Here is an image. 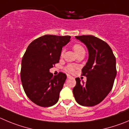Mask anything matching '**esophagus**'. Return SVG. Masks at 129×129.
Here are the masks:
<instances>
[{
	"instance_id": "34e87169",
	"label": "esophagus",
	"mask_w": 129,
	"mask_h": 129,
	"mask_svg": "<svg viewBox=\"0 0 129 129\" xmlns=\"http://www.w3.org/2000/svg\"><path fill=\"white\" fill-rule=\"evenodd\" d=\"M67 78H73V77H72L71 75H69V74H67Z\"/></svg>"
}]
</instances>
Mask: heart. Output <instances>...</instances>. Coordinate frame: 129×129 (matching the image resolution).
I'll return each instance as SVG.
<instances>
[{"instance_id": "b5f03b06", "label": "heart", "mask_w": 129, "mask_h": 129, "mask_svg": "<svg viewBox=\"0 0 129 129\" xmlns=\"http://www.w3.org/2000/svg\"><path fill=\"white\" fill-rule=\"evenodd\" d=\"M73 50L74 51H75L76 53H78L80 51H83V50H84V48H83L82 46H81L80 44H76L73 46ZM61 56H62L63 55V51H62L60 54ZM77 67L74 64H69L65 67V70L69 73H74L75 72L76 69Z\"/></svg>"}]
</instances>
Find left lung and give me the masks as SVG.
<instances>
[{"label": "left lung", "mask_w": 129, "mask_h": 129, "mask_svg": "<svg viewBox=\"0 0 129 129\" xmlns=\"http://www.w3.org/2000/svg\"><path fill=\"white\" fill-rule=\"evenodd\" d=\"M76 38L86 46L89 56L81 71L86 81L76 78L73 94L80 105L93 106L101 103L113 88L116 76V58L110 46L99 38L90 35Z\"/></svg>", "instance_id": "8db88e82"}]
</instances>
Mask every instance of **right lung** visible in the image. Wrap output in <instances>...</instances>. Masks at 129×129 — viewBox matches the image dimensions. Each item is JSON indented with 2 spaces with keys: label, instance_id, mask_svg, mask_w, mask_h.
I'll return each instance as SVG.
<instances>
[{
  "label": "right lung",
  "instance_id": "add662e5",
  "mask_svg": "<svg viewBox=\"0 0 129 129\" xmlns=\"http://www.w3.org/2000/svg\"><path fill=\"white\" fill-rule=\"evenodd\" d=\"M70 39L69 36H43L28 45L23 56V88L30 100L39 106H52L58 101L67 76L60 72L53 76L50 69L58 63L62 47Z\"/></svg>",
  "mask_w": 129,
  "mask_h": 129
}]
</instances>
